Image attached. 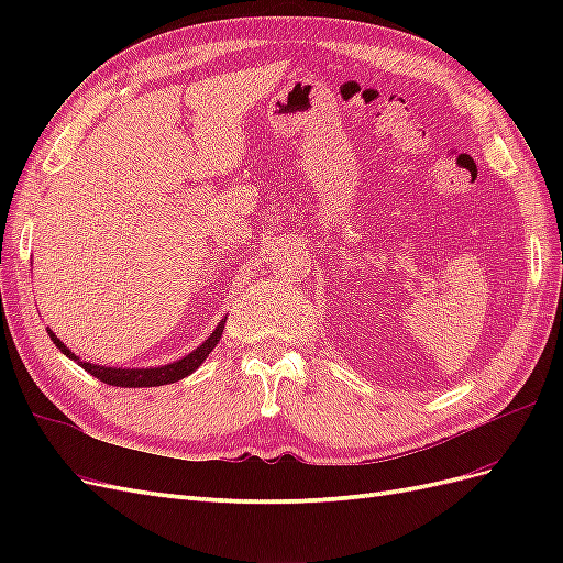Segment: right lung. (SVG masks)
<instances>
[{"label":"right lung","mask_w":563,"mask_h":563,"mask_svg":"<svg viewBox=\"0 0 563 563\" xmlns=\"http://www.w3.org/2000/svg\"><path fill=\"white\" fill-rule=\"evenodd\" d=\"M225 319H220L216 331L207 340H203V343L197 350H192L190 354H185L183 360H178L174 364H166V366H152V368H114V366H98V364H91V362H84L73 350H67L65 343H60V338L54 331H51V329H46V331H48L51 340H54V345L65 356H70V360H75L84 371H89L91 376L98 378L100 383H108V385H114V387H159V385L183 380L185 376H190L192 371H197L203 364V360H207L211 350L218 345L220 335H223Z\"/></svg>","instance_id":"add662e5"}]
</instances>
